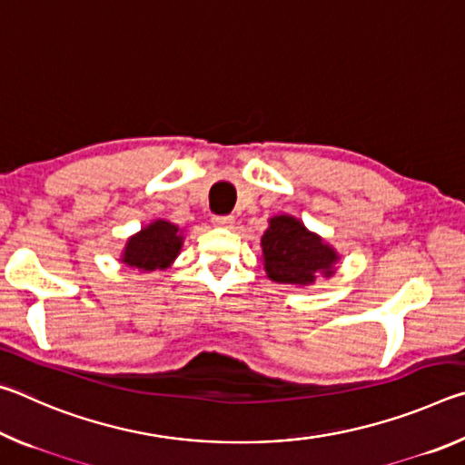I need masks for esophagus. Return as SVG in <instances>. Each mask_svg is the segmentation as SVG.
<instances>
[{
  "label": "esophagus",
  "instance_id": "obj_1",
  "mask_svg": "<svg viewBox=\"0 0 465 465\" xmlns=\"http://www.w3.org/2000/svg\"><path fill=\"white\" fill-rule=\"evenodd\" d=\"M211 222H213V225H217V227H232L235 223V219H233V215H213Z\"/></svg>",
  "mask_w": 465,
  "mask_h": 465
}]
</instances>
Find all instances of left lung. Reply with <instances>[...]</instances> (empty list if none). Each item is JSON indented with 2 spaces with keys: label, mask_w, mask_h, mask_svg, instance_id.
Listing matches in <instances>:
<instances>
[{
  "label": "left lung",
  "mask_w": 465,
  "mask_h": 465,
  "mask_svg": "<svg viewBox=\"0 0 465 465\" xmlns=\"http://www.w3.org/2000/svg\"><path fill=\"white\" fill-rule=\"evenodd\" d=\"M261 246L266 277L285 285H312L318 274L332 277L341 258L330 243L291 215L271 219Z\"/></svg>",
  "instance_id": "8db88e82"
}]
</instances>
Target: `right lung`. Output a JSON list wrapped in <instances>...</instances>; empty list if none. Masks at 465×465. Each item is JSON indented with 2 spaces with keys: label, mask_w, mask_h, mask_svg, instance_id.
<instances>
[{
  "label": "right lung",
  "mask_w": 465,
  "mask_h": 465,
  "mask_svg": "<svg viewBox=\"0 0 465 465\" xmlns=\"http://www.w3.org/2000/svg\"><path fill=\"white\" fill-rule=\"evenodd\" d=\"M183 242L184 235L178 230V225L166 222V219H155L127 240L121 262L143 272L166 269L180 254Z\"/></svg>",
  "instance_id": "obj_1"
}]
</instances>
